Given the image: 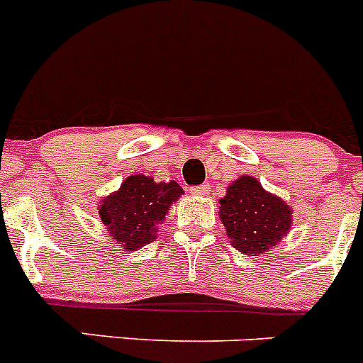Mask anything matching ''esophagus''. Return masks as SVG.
Wrapping results in <instances>:
<instances>
[{
	"label": "esophagus",
	"instance_id": "1",
	"mask_svg": "<svg viewBox=\"0 0 363 363\" xmlns=\"http://www.w3.org/2000/svg\"><path fill=\"white\" fill-rule=\"evenodd\" d=\"M209 184H202V186H195V188H191L189 189V193H191V195H195V197H206V195H208L209 193Z\"/></svg>",
	"mask_w": 363,
	"mask_h": 363
}]
</instances>
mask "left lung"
<instances>
[{
    "label": "left lung",
    "instance_id": "8db88e82",
    "mask_svg": "<svg viewBox=\"0 0 363 363\" xmlns=\"http://www.w3.org/2000/svg\"><path fill=\"white\" fill-rule=\"evenodd\" d=\"M233 247L243 254L263 256L292 228V208L267 191L252 175H240L228 186L218 209Z\"/></svg>",
    "mask_w": 363,
    "mask_h": 363
}]
</instances>
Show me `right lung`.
<instances>
[{"mask_svg": "<svg viewBox=\"0 0 363 363\" xmlns=\"http://www.w3.org/2000/svg\"><path fill=\"white\" fill-rule=\"evenodd\" d=\"M182 193L175 181L155 182L150 175H128L116 191L98 202V213L121 250H138L154 242L159 223Z\"/></svg>", "mask_w": 363, "mask_h": 363, "instance_id": "obj_1", "label": "right lung"}]
</instances>
